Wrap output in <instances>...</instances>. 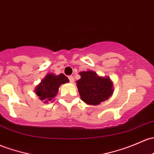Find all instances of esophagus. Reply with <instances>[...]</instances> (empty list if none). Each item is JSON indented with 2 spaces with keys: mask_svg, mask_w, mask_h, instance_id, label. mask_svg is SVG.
I'll return each mask as SVG.
<instances>
[{
  "mask_svg": "<svg viewBox=\"0 0 154 154\" xmlns=\"http://www.w3.org/2000/svg\"><path fill=\"white\" fill-rule=\"evenodd\" d=\"M69 80H70L71 82H74V77H73V76H69Z\"/></svg>",
  "mask_w": 154,
  "mask_h": 154,
  "instance_id": "34e87169",
  "label": "esophagus"
}]
</instances>
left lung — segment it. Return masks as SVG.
Listing matches in <instances>:
<instances>
[{"instance_id": "obj_1", "label": "left lung", "mask_w": 154, "mask_h": 154, "mask_svg": "<svg viewBox=\"0 0 154 154\" xmlns=\"http://www.w3.org/2000/svg\"><path fill=\"white\" fill-rule=\"evenodd\" d=\"M80 75L77 86L80 98L86 104L97 106L113 94V83L109 77H100L93 71L81 72Z\"/></svg>"}]
</instances>
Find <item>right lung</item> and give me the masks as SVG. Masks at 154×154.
Segmentation results:
<instances>
[{"label":"right lung","instance_id":"right-lung-1","mask_svg":"<svg viewBox=\"0 0 154 154\" xmlns=\"http://www.w3.org/2000/svg\"><path fill=\"white\" fill-rule=\"evenodd\" d=\"M69 82V80L63 74L58 75L48 74L40 83L37 85L35 91L40 100H43L45 103H47L57 96L60 85Z\"/></svg>","mask_w":154,"mask_h":154}]
</instances>
